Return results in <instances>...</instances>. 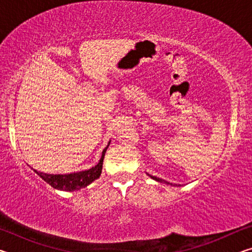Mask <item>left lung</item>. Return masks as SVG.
<instances>
[{
  "label": "left lung",
  "instance_id": "1",
  "mask_svg": "<svg viewBox=\"0 0 252 252\" xmlns=\"http://www.w3.org/2000/svg\"><path fill=\"white\" fill-rule=\"evenodd\" d=\"M149 177H150L151 179H153V180L158 181V182H163V183H167V185H170V186H176V187H177V185H172V183H170V182H168V181L162 180V179H160V178H157V177H155V176H150V174H149Z\"/></svg>",
  "mask_w": 252,
  "mask_h": 252
}]
</instances>
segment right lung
Segmentation results:
<instances>
[{
  "instance_id": "right-lung-1",
  "label": "right lung",
  "mask_w": 252,
  "mask_h": 252,
  "mask_svg": "<svg viewBox=\"0 0 252 252\" xmlns=\"http://www.w3.org/2000/svg\"><path fill=\"white\" fill-rule=\"evenodd\" d=\"M110 146V141L108 143L103 151H102V156L99 162L88 170H83V171L72 172V173H65V174H50L40 172L37 170H34L37 176L43 179V180L49 183V185L57 190L61 191H67V192H73V191H79L83 188L91 185L93 181L99 179L102 172V164H103V159L106 149Z\"/></svg>"
}]
</instances>
